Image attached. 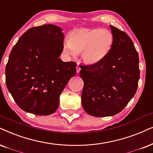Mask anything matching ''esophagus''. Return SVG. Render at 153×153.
I'll use <instances>...</instances> for the list:
<instances>
[{"label": "esophagus", "mask_w": 153, "mask_h": 153, "mask_svg": "<svg viewBox=\"0 0 153 153\" xmlns=\"http://www.w3.org/2000/svg\"><path fill=\"white\" fill-rule=\"evenodd\" d=\"M76 71H77V73H80V68L78 65L76 66Z\"/></svg>", "instance_id": "obj_1"}]
</instances>
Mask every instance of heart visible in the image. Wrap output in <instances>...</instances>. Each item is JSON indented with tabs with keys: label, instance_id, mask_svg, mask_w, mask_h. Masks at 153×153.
I'll use <instances>...</instances> for the list:
<instances>
[{
	"label": "heart",
	"instance_id": "b5f03b06",
	"mask_svg": "<svg viewBox=\"0 0 153 153\" xmlns=\"http://www.w3.org/2000/svg\"><path fill=\"white\" fill-rule=\"evenodd\" d=\"M114 36L106 29H79L68 34L63 42V50L68 55L75 56L78 52L85 63L95 64L100 62L111 51Z\"/></svg>",
	"mask_w": 153,
	"mask_h": 153
}]
</instances>
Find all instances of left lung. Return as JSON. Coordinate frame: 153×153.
Masks as SVG:
<instances>
[{
  "label": "left lung",
  "instance_id": "8db88e82",
  "mask_svg": "<svg viewBox=\"0 0 153 153\" xmlns=\"http://www.w3.org/2000/svg\"><path fill=\"white\" fill-rule=\"evenodd\" d=\"M110 27L114 44L107 56L95 64L80 65L82 107L97 117L122 111L136 94L140 78L138 53L132 40L123 31Z\"/></svg>",
  "mask_w": 153,
  "mask_h": 153
}]
</instances>
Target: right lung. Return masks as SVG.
I'll return each instance as SVG.
<instances>
[{"mask_svg": "<svg viewBox=\"0 0 153 153\" xmlns=\"http://www.w3.org/2000/svg\"><path fill=\"white\" fill-rule=\"evenodd\" d=\"M62 29L53 25L27 30L13 46L5 67L7 88L18 107L35 115H49L76 73V63L59 59L63 49Z\"/></svg>", "mask_w": 153, "mask_h": 153, "instance_id": "obj_1", "label": "right lung"}]
</instances>
